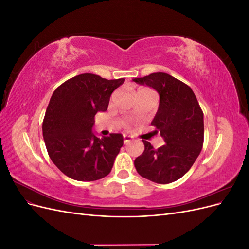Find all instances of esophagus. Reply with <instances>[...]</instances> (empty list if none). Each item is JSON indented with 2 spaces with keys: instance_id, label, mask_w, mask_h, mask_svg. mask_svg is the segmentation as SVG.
Listing matches in <instances>:
<instances>
[{
  "instance_id": "1",
  "label": "esophagus",
  "mask_w": 249,
  "mask_h": 249,
  "mask_svg": "<svg viewBox=\"0 0 249 249\" xmlns=\"http://www.w3.org/2000/svg\"><path fill=\"white\" fill-rule=\"evenodd\" d=\"M133 140V137L131 136H127V135H124V143H129L130 141Z\"/></svg>"
}]
</instances>
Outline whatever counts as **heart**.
Masks as SVG:
<instances>
[{"mask_svg": "<svg viewBox=\"0 0 249 249\" xmlns=\"http://www.w3.org/2000/svg\"><path fill=\"white\" fill-rule=\"evenodd\" d=\"M141 90H143V89H141ZM139 91H140V90H139Z\"/></svg>", "mask_w": 249, "mask_h": 249, "instance_id": "b5f03b06", "label": "heart"}]
</instances>
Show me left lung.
Segmentation results:
<instances>
[{
	"mask_svg": "<svg viewBox=\"0 0 249 249\" xmlns=\"http://www.w3.org/2000/svg\"><path fill=\"white\" fill-rule=\"evenodd\" d=\"M133 81L159 93V108L152 125L165 141L156 149L143 140L144 152L134 165L141 177L152 182L172 183L188 172L201 152L203 113L192 89L168 73L155 72Z\"/></svg>",
	"mask_w": 249,
	"mask_h": 249,
	"instance_id": "left-lung-1",
	"label": "left lung"
}]
</instances>
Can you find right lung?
Segmentation results:
<instances>
[{
	"label": "right lung",
	"mask_w": 249,
	"mask_h": 249,
	"mask_svg": "<svg viewBox=\"0 0 249 249\" xmlns=\"http://www.w3.org/2000/svg\"><path fill=\"white\" fill-rule=\"evenodd\" d=\"M124 82L82 73L65 81L53 93L42 135L51 160L65 176L91 182L110 173L124 137L122 134L97 137L94 116L108 109L112 92Z\"/></svg>",
	"instance_id": "right-lung-1"
}]
</instances>
